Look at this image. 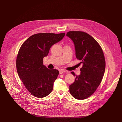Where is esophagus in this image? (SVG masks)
<instances>
[{"mask_svg": "<svg viewBox=\"0 0 122 122\" xmlns=\"http://www.w3.org/2000/svg\"><path fill=\"white\" fill-rule=\"evenodd\" d=\"M64 72H65V70H64L61 69V70H59V74H63V73H64Z\"/></svg>", "mask_w": 122, "mask_h": 122, "instance_id": "esophagus-1", "label": "esophagus"}]
</instances>
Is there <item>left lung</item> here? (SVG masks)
I'll list each match as a JSON object with an SVG mask.
<instances>
[{
    "mask_svg": "<svg viewBox=\"0 0 122 122\" xmlns=\"http://www.w3.org/2000/svg\"><path fill=\"white\" fill-rule=\"evenodd\" d=\"M66 36L73 41L76 58L82 64L81 74L76 76L69 91L75 98L85 99L95 92L103 78L105 70L104 54L97 41L85 32L70 31ZM71 73L75 76L73 72Z\"/></svg>",
    "mask_w": 122,
    "mask_h": 122,
    "instance_id": "1",
    "label": "left lung"
}]
</instances>
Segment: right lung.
I'll use <instances>...</instances> for the list:
<instances>
[{"instance_id": "1", "label": "right lung", "mask_w": 122, "mask_h": 122, "mask_svg": "<svg viewBox=\"0 0 122 122\" xmlns=\"http://www.w3.org/2000/svg\"><path fill=\"white\" fill-rule=\"evenodd\" d=\"M65 33H39L29 37L22 45L16 59L19 78L28 91L35 97L42 98L52 92L59 75L56 69L50 70L43 64L50 47L61 41Z\"/></svg>"}]
</instances>
